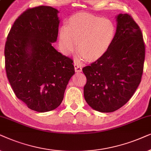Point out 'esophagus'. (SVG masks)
Wrapping results in <instances>:
<instances>
[{
    "instance_id": "1",
    "label": "esophagus",
    "mask_w": 151,
    "mask_h": 151,
    "mask_svg": "<svg viewBox=\"0 0 151 151\" xmlns=\"http://www.w3.org/2000/svg\"><path fill=\"white\" fill-rule=\"evenodd\" d=\"M74 70L75 72H80L82 70V66L80 63H77V62H74Z\"/></svg>"
}]
</instances>
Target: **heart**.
<instances>
[{
    "label": "heart",
    "mask_w": 151,
    "mask_h": 151,
    "mask_svg": "<svg viewBox=\"0 0 151 151\" xmlns=\"http://www.w3.org/2000/svg\"><path fill=\"white\" fill-rule=\"evenodd\" d=\"M116 37V27L110 19L79 13L71 17L69 24L59 31V46L66 55L77 45L82 59L96 61L104 57L111 47Z\"/></svg>",
    "instance_id": "heart-1"
}]
</instances>
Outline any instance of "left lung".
<instances>
[{"label": "left lung", "mask_w": 151, "mask_h": 151, "mask_svg": "<svg viewBox=\"0 0 151 151\" xmlns=\"http://www.w3.org/2000/svg\"><path fill=\"white\" fill-rule=\"evenodd\" d=\"M116 37L107 53L83 68L84 98L92 109L112 112L129 101L141 82L145 45L139 26L127 14L116 17Z\"/></svg>", "instance_id": "1"}]
</instances>
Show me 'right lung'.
<instances>
[{
    "instance_id": "1",
    "label": "right lung",
    "mask_w": 151,
    "mask_h": 151,
    "mask_svg": "<svg viewBox=\"0 0 151 151\" xmlns=\"http://www.w3.org/2000/svg\"><path fill=\"white\" fill-rule=\"evenodd\" d=\"M59 11L50 6L28 9L12 25L5 47L7 79L18 99L39 112L59 107L70 78L72 60L52 46Z\"/></svg>"
}]
</instances>
